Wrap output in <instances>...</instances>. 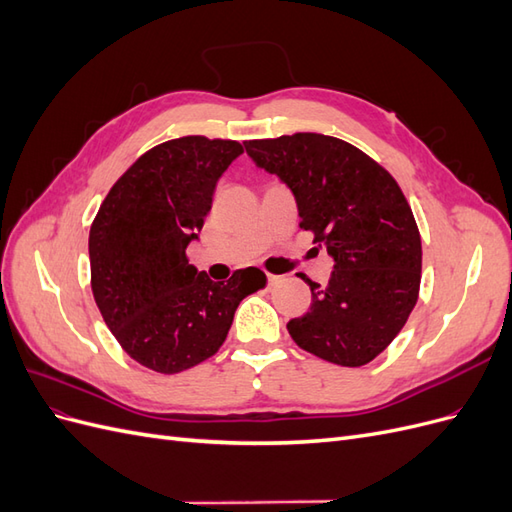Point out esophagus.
Here are the masks:
<instances>
[{"mask_svg": "<svg viewBox=\"0 0 512 512\" xmlns=\"http://www.w3.org/2000/svg\"><path fill=\"white\" fill-rule=\"evenodd\" d=\"M280 280H282L280 275H273V273H269V275H267V282H269V286H275V284L280 282Z\"/></svg>", "mask_w": 512, "mask_h": 512, "instance_id": "esophagus-1", "label": "esophagus"}]
</instances>
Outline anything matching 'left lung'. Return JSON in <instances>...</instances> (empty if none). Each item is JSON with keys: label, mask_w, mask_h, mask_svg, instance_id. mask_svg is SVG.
Returning <instances> with one entry per match:
<instances>
[{"label": "left lung", "mask_w": 512, "mask_h": 512, "mask_svg": "<svg viewBox=\"0 0 512 512\" xmlns=\"http://www.w3.org/2000/svg\"><path fill=\"white\" fill-rule=\"evenodd\" d=\"M247 156L297 200L301 228L333 258L327 286L301 275L312 305L286 329L320 359L361 367L389 346L418 299L421 235L397 181L335 136L297 132L247 141Z\"/></svg>", "instance_id": "8db88e82"}]
</instances>
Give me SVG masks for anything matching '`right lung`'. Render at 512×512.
Wrapping results in <instances>:
<instances>
[{"label": "right lung", "mask_w": 512, "mask_h": 512, "mask_svg": "<svg viewBox=\"0 0 512 512\" xmlns=\"http://www.w3.org/2000/svg\"><path fill=\"white\" fill-rule=\"evenodd\" d=\"M237 141L183 136L143 153L106 194L89 230L91 290L121 348L158 374L220 350L239 303L267 277L256 267L213 282L185 250L211 211Z\"/></svg>", "instance_id": "add662e5"}]
</instances>
